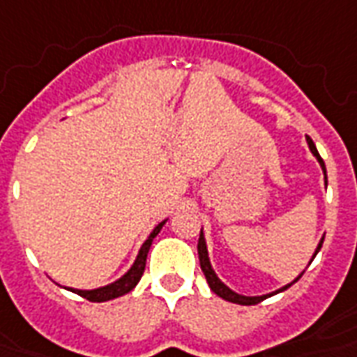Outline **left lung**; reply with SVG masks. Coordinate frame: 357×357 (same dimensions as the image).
I'll return each instance as SVG.
<instances>
[{
  "mask_svg": "<svg viewBox=\"0 0 357 357\" xmlns=\"http://www.w3.org/2000/svg\"><path fill=\"white\" fill-rule=\"evenodd\" d=\"M307 144H309V151H311V154L317 158V162L321 164V170H323V174H325V185H326V168H325V162H323V158L319 156L317 153V146H315V143L311 141L307 137ZM323 239H325V236L321 238V241H319L317 249H315V253H313V257H311V261L315 259V255L319 253V249H321V245H323ZM197 251H199V261H201V268H203L204 273V278H206V282H208V286H211V290L216 294V296H220L222 300L226 301H231V303H239V305H255V303H259V301L266 300V298H271V296H274V294H280V291L288 290L291 284H296L298 280L301 278V274H298L294 280H291L290 284H286V286H282V288H278V290L271 291V294H263V296H243V294H238V291H234L231 288H228L226 284L222 282L220 278H218V274L214 273L213 265H211V259H208V249H206V239H204V234L203 230H201V236H199V243H197Z\"/></svg>",
  "mask_w": 357,
  "mask_h": 357,
  "instance_id": "8db88e82",
  "label": "left lung"
}]
</instances>
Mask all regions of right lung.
<instances>
[{"mask_svg":"<svg viewBox=\"0 0 357 357\" xmlns=\"http://www.w3.org/2000/svg\"><path fill=\"white\" fill-rule=\"evenodd\" d=\"M166 222H168V218L154 226V230L151 231V236L144 239V243L141 245V249H139V253H137L131 268H129L123 276H119L118 280H114L112 284H106V286H100V288H94V290H79V288H67V290L79 294L81 298H84V300L89 301H109L114 300V298H119V296L129 294V291L133 290L137 284H139V280H141V276H143L144 273V265H146L149 249H151L153 239L158 236V231L162 230V226H164Z\"/></svg>","mask_w":357,"mask_h":357,"instance_id":"obj_1","label":"right lung"}]
</instances>
